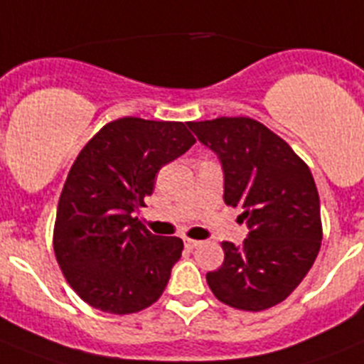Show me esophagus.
Here are the masks:
<instances>
[{"mask_svg":"<svg viewBox=\"0 0 364 364\" xmlns=\"http://www.w3.org/2000/svg\"><path fill=\"white\" fill-rule=\"evenodd\" d=\"M200 240H191V238H185V245L188 249H196L198 247V245H200Z\"/></svg>","mask_w":364,"mask_h":364,"instance_id":"esophagus-1","label":"esophagus"}]
</instances>
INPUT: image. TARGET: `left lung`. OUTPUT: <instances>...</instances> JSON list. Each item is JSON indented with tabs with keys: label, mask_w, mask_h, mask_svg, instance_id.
I'll return each instance as SVG.
<instances>
[{
	"label": "left lung",
	"mask_w": 364,
	"mask_h": 364,
	"mask_svg": "<svg viewBox=\"0 0 364 364\" xmlns=\"http://www.w3.org/2000/svg\"><path fill=\"white\" fill-rule=\"evenodd\" d=\"M223 170V201L242 207V245L223 242L220 269L207 284L220 302L262 311L282 302L311 269L321 249V201L308 164L249 117L188 122Z\"/></svg>",
	"instance_id": "8db88e82"
}]
</instances>
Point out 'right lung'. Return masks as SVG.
<instances>
[{
	"label": "right lung",
	"instance_id": "1",
	"mask_svg": "<svg viewBox=\"0 0 364 364\" xmlns=\"http://www.w3.org/2000/svg\"><path fill=\"white\" fill-rule=\"evenodd\" d=\"M196 139L183 122L117 119L82 148L60 194L55 255L69 286L106 314L128 315L163 295L183 240L134 216L164 164Z\"/></svg>",
	"mask_w": 364,
	"mask_h": 364
}]
</instances>
